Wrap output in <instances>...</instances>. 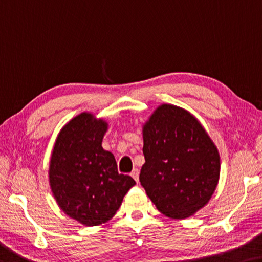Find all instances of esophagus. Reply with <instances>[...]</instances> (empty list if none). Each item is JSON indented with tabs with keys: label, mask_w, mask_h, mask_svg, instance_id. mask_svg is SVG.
<instances>
[{
	"label": "esophagus",
	"mask_w": 262,
	"mask_h": 262,
	"mask_svg": "<svg viewBox=\"0 0 262 262\" xmlns=\"http://www.w3.org/2000/svg\"><path fill=\"white\" fill-rule=\"evenodd\" d=\"M130 176L134 178L136 182H139V170L138 169H133V171L130 172Z\"/></svg>",
	"instance_id": "34e87169"
}]
</instances>
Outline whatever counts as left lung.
I'll return each mask as SVG.
<instances>
[{"label": "left lung", "instance_id": "8db88e82", "mask_svg": "<svg viewBox=\"0 0 262 262\" xmlns=\"http://www.w3.org/2000/svg\"><path fill=\"white\" fill-rule=\"evenodd\" d=\"M140 182L157 210L188 218L210 201L219 181L221 157L201 122L184 108L163 103L142 128Z\"/></svg>", "mask_w": 262, "mask_h": 262}]
</instances>
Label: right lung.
I'll list each match as a JSON object with an SVG mask.
<instances>
[{"label":"right lung","mask_w":262,"mask_h":262,"mask_svg":"<svg viewBox=\"0 0 262 262\" xmlns=\"http://www.w3.org/2000/svg\"><path fill=\"white\" fill-rule=\"evenodd\" d=\"M108 124L91 113L77 115L58 134L49 182L57 204L86 226L108 222L135 181L118 172L113 154L103 150Z\"/></svg>","instance_id":"1"}]
</instances>
